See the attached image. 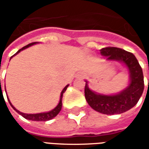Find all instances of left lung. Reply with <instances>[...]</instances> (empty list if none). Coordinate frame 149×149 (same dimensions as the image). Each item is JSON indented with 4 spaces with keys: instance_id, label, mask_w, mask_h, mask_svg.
I'll list each match as a JSON object with an SVG mask.
<instances>
[{
    "instance_id": "obj_1",
    "label": "left lung",
    "mask_w": 149,
    "mask_h": 149,
    "mask_svg": "<svg viewBox=\"0 0 149 149\" xmlns=\"http://www.w3.org/2000/svg\"><path fill=\"white\" fill-rule=\"evenodd\" d=\"M107 61H117L125 64L129 71L130 83L127 88L115 95L97 93L88 88L86 81L84 96L89 106L97 112L114 115L131 109L137 104L144 91V76L141 65L132 52L116 47H106L100 50Z\"/></svg>"
}]
</instances>
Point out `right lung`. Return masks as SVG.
Instances as JSON below:
<instances>
[{"label":"right lung","instance_id":"right-lung-1","mask_svg":"<svg viewBox=\"0 0 149 149\" xmlns=\"http://www.w3.org/2000/svg\"><path fill=\"white\" fill-rule=\"evenodd\" d=\"M35 44H37V42H33V43H30V44H29L27 45L26 46H24L23 47L22 49H20V50H18L16 54H17L19 52H21V50H24V49H27L29 47H30V46L33 45ZM16 54H14L13 56H15ZM12 56V57H13ZM11 57V58H12ZM10 58V59H11ZM0 84H1V80H0ZM68 87V85H66L64 88H63V90H62L61 93V98H60V101H59L58 104H57V106L56 107L55 109H53L51 111H49V112H41V113H37V114H27V113H24V112H21L20 111H18L16 108H15L13 104H11L10 102V100H8V97H7L8 100V102L10 104V105L12 106V108L13 109L16 111L17 112H18L20 115H21L24 118L27 119V120H34V121H47V120H52V118H54L58 114L60 111L61 110V108H62V97H63V93H65L66 89H67V88ZM7 95V94H6Z\"/></svg>","mask_w":149,"mask_h":149}]
</instances>
